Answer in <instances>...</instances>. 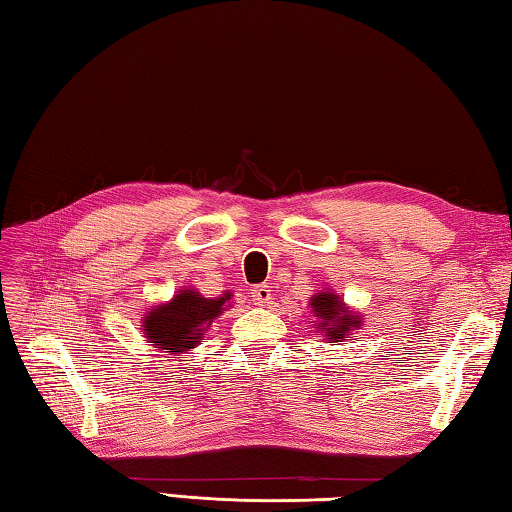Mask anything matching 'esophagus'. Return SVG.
I'll return each instance as SVG.
<instances>
[{"label": "esophagus", "instance_id": "obj_1", "mask_svg": "<svg viewBox=\"0 0 512 512\" xmlns=\"http://www.w3.org/2000/svg\"><path fill=\"white\" fill-rule=\"evenodd\" d=\"M250 297H253L257 306H268L270 299H273V292H270L268 286H257L253 288V292H250Z\"/></svg>", "mask_w": 512, "mask_h": 512}]
</instances>
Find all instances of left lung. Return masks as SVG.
Segmentation results:
<instances>
[{
    "mask_svg": "<svg viewBox=\"0 0 512 512\" xmlns=\"http://www.w3.org/2000/svg\"><path fill=\"white\" fill-rule=\"evenodd\" d=\"M310 308L312 317H317L319 332L325 334L328 343L350 341V332L361 328V314L347 308L343 299L330 290H321L317 295H312Z\"/></svg>",
    "mask_w": 512,
    "mask_h": 512,
    "instance_id": "1",
    "label": "left lung"
}]
</instances>
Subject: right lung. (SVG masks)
Wrapping results in <instances>:
<instances>
[{
    "instance_id": "1",
    "label": "right lung",
    "mask_w": 512,
    "mask_h": 512,
    "mask_svg": "<svg viewBox=\"0 0 512 512\" xmlns=\"http://www.w3.org/2000/svg\"><path fill=\"white\" fill-rule=\"evenodd\" d=\"M228 299H231V292L206 299L193 288L180 290L169 303H160L145 314L143 332L147 343L169 352L171 358L191 352L204 339V332L209 330L213 319L220 317Z\"/></svg>"
}]
</instances>
